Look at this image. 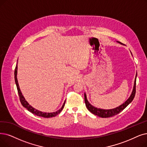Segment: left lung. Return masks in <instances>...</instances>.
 <instances>
[{
  "label": "left lung",
  "mask_w": 147,
  "mask_h": 147,
  "mask_svg": "<svg viewBox=\"0 0 147 147\" xmlns=\"http://www.w3.org/2000/svg\"><path fill=\"white\" fill-rule=\"evenodd\" d=\"M119 43H121L119 42H118ZM122 44V43H121ZM136 77H137V73L136 75V78H135L134 80V84L133 86V89L132 91V93L131 94L130 96L129 97V98L127 99V100L122 105H121L120 106L112 109H109V110H105V109H98L96 107H95L93 106L92 105H91L89 102L88 101L87 96L86 93H84V100H85V104L86 105V107L87 109L89 110L90 112L94 115H95L101 117V118H109V117H112L115 115H118L119 113L121 111H122L123 110H124L127 105L131 102V101L133 100V99L134 98L135 94H136Z\"/></svg>",
  "instance_id": "obj_1"
}]
</instances>
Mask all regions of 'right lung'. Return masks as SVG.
<instances>
[{"label": "right lung", "instance_id": "add662e5", "mask_svg": "<svg viewBox=\"0 0 147 147\" xmlns=\"http://www.w3.org/2000/svg\"><path fill=\"white\" fill-rule=\"evenodd\" d=\"M17 64L16 65V69H15V71H14V78H15V82H16V84L17 86V91H18V93H19V98H20V101L21 102V104H22V105L24 107H25L28 111H30L32 113L36 115L37 116H41V117H43V118H52V117H54L55 116H57L58 114H59L61 110H63L64 104H65V102L66 101H64L63 106L61 107V108L57 110L55 112H52V113H46V112H42V111H40L38 110H36V109H34V107H32L31 105H29L28 104V102L25 100V98L23 97V96L22 95V93L20 91V89L19 88V83H18V81H17Z\"/></svg>", "mask_w": 147, "mask_h": 147}]
</instances>
